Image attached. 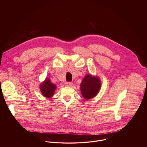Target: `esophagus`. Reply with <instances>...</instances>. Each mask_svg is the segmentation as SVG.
<instances>
[{"mask_svg":"<svg viewBox=\"0 0 147 147\" xmlns=\"http://www.w3.org/2000/svg\"><path fill=\"white\" fill-rule=\"evenodd\" d=\"M65 85L66 86H71L73 85V83L72 82H66L65 83Z\"/></svg>","mask_w":147,"mask_h":147,"instance_id":"1","label":"esophagus"}]
</instances>
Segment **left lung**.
Segmentation results:
<instances>
[{
  "label": "left lung",
  "mask_w": 147,
  "mask_h": 147,
  "mask_svg": "<svg viewBox=\"0 0 147 147\" xmlns=\"http://www.w3.org/2000/svg\"><path fill=\"white\" fill-rule=\"evenodd\" d=\"M101 88V82L97 76L90 74L85 75L80 84L82 95L85 100L94 97L99 92Z\"/></svg>",
  "instance_id": "1"
}]
</instances>
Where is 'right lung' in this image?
<instances>
[{
  "mask_svg": "<svg viewBox=\"0 0 147 147\" xmlns=\"http://www.w3.org/2000/svg\"><path fill=\"white\" fill-rule=\"evenodd\" d=\"M40 88L44 97L46 98H50L54 94L57 86L55 84H53L51 82L50 79H46L45 80L40 84Z\"/></svg>",
  "mask_w": 147,
  "mask_h": 147,
  "instance_id": "add662e5",
  "label": "right lung"
}]
</instances>
